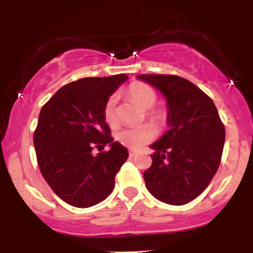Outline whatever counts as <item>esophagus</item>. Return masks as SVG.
Here are the masks:
<instances>
[{"mask_svg":"<svg viewBox=\"0 0 253 253\" xmlns=\"http://www.w3.org/2000/svg\"><path fill=\"white\" fill-rule=\"evenodd\" d=\"M128 155H129V157H134V156H137V152H135V151H129Z\"/></svg>","mask_w":253,"mask_h":253,"instance_id":"1","label":"esophagus"}]
</instances>
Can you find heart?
<instances>
[{
    "label": "heart",
    "mask_w": 253,
    "mask_h": 253,
    "mask_svg": "<svg viewBox=\"0 0 253 253\" xmlns=\"http://www.w3.org/2000/svg\"><path fill=\"white\" fill-rule=\"evenodd\" d=\"M127 96L134 103L139 104L144 109L143 120L148 119L158 128H162L167 124L169 112L165 105H157V93L151 86L143 82H134L127 88ZM103 119L105 124L112 128L119 125L118 96L108 97L103 107ZM151 124H144L141 126L124 128L116 133L115 138L121 145L131 150H139L145 144L156 138L157 129Z\"/></svg>",
    "instance_id": "b5f03b06"
}]
</instances>
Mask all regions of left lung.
Instances as JSON below:
<instances>
[{
  "mask_svg": "<svg viewBox=\"0 0 253 253\" xmlns=\"http://www.w3.org/2000/svg\"><path fill=\"white\" fill-rule=\"evenodd\" d=\"M138 78L166 96L170 127L151 145L155 154L144 173L145 185L158 201L184 205L203 192L220 167L224 125L212 99L190 80L171 74Z\"/></svg>",
  "mask_w": 253,
  "mask_h": 253,
  "instance_id": "1",
  "label": "left lung"
}]
</instances>
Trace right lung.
<instances>
[{
    "instance_id": "right-lung-1",
    "label": "right lung",
    "mask_w": 253,
    "mask_h": 253,
    "mask_svg": "<svg viewBox=\"0 0 253 253\" xmlns=\"http://www.w3.org/2000/svg\"><path fill=\"white\" fill-rule=\"evenodd\" d=\"M125 80L126 74L83 78L62 86L42 107L33 134L38 167L69 205L88 208L104 201L128 157L103 119L105 101ZM107 145L111 149L102 152ZM95 147L100 151L96 157Z\"/></svg>"
}]
</instances>
